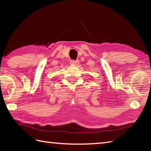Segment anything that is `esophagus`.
I'll return each mask as SVG.
<instances>
[{
  "label": "esophagus",
  "instance_id": "esophagus-1",
  "mask_svg": "<svg viewBox=\"0 0 151 151\" xmlns=\"http://www.w3.org/2000/svg\"><path fill=\"white\" fill-rule=\"evenodd\" d=\"M70 64L71 65H73V66H77L79 65V61L78 60H71L70 62Z\"/></svg>",
  "mask_w": 151,
  "mask_h": 151
}]
</instances>
